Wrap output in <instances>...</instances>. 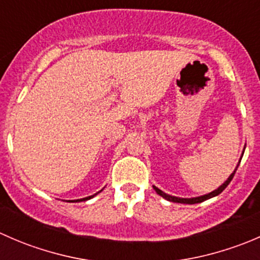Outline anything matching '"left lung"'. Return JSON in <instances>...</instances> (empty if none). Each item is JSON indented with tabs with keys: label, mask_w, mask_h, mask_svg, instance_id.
<instances>
[{
	"label": "left lung",
	"mask_w": 260,
	"mask_h": 260,
	"mask_svg": "<svg viewBox=\"0 0 260 260\" xmlns=\"http://www.w3.org/2000/svg\"><path fill=\"white\" fill-rule=\"evenodd\" d=\"M238 166H239V165H238ZM237 170H238V167H237V169H235V171L233 172L232 175H230L229 179H228L226 181H225V182L222 183V185L220 186V187L217 188V190L212 191V192L208 193V195L200 196V198H193V199H180V198H175V196H171V195H167V193H165L164 191H161V190H159V188H157L156 186H153V188H154V190H156V192L158 193L159 196H162V198H165V199H166V200L172 201V203H180V204H199V203H203V201L208 200V199L214 198V196L219 195V193H221L222 191L225 190V187H226V186L229 185L230 181L233 180V177H234V175H235V172H237Z\"/></svg>",
	"instance_id": "left-lung-1"
}]
</instances>
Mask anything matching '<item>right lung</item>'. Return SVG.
Wrapping results in <instances>:
<instances>
[{"label":"right lung","mask_w":260,"mask_h":260,"mask_svg":"<svg viewBox=\"0 0 260 260\" xmlns=\"http://www.w3.org/2000/svg\"><path fill=\"white\" fill-rule=\"evenodd\" d=\"M98 193V192H96ZM95 193V195H96ZM95 195H93V196H95ZM93 196H89V198H84V199H81V200H74V203H77V201H85V200H89V199H91L93 198Z\"/></svg>","instance_id":"add662e5"}]
</instances>
